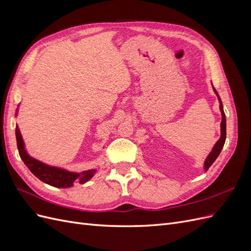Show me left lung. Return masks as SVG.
<instances>
[{
  "label": "left lung",
  "mask_w": 251,
  "mask_h": 251,
  "mask_svg": "<svg viewBox=\"0 0 251 251\" xmlns=\"http://www.w3.org/2000/svg\"><path fill=\"white\" fill-rule=\"evenodd\" d=\"M212 88H214V87H212ZM214 91H215L216 95L218 96V100H219V102H220V111H221V114H222L221 137H220V139L216 142L215 147L212 148V151H210L209 155L206 158V160H205V162H204V170L205 171H207L209 169V166L215 162V160L218 158L220 153H221V151L224 147L225 139H226V117H225V113H224V110H223V104H222V101H221V98H220V96H219V94H218V92H217L215 88H214Z\"/></svg>",
  "instance_id": "1"
}]
</instances>
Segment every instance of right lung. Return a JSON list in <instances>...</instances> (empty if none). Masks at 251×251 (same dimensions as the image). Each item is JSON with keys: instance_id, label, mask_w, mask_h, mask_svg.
<instances>
[{"instance_id": "obj_1", "label": "right lung", "mask_w": 251, "mask_h": 251, "mask_svg": "<svg viewBox=\"0 0 251 251\" xmlns=\"http://www.w3.org/2000/svg\"><path fill=\"white\" fill-rule=\"evenodd\" d=\"M16 137H17V144L19 154L24 161L27 168L30 170L35 177L39 178L41 181L45 182L51 186L54 187H62L67 188L73 186L74 182H79L80 184L85 183L93 177L96 170H89L83 171L80 173H73L66 171L64 169L55 168V166H50L45 164L36 159L30 157L25 150L24 141H23L21 132L19 130V126H16Z\"/></svg>"}]
</instances>
